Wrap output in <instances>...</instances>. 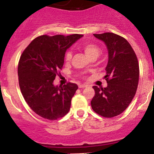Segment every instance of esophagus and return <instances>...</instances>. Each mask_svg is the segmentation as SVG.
Masks as SVG:
<instances>
[{
	"instance_id": "34e87169",
	"label": "esophagus",
	"mask_w": 154,
	"mask_h": 154,
	"mask_svg": "<svg viewBox=\"0 0 154 154\" xmlns=\"http://www.w3.org/2000/svg\"><path fill=\"white\" fill-rule=\"evenodd\" d=\"M85 87H87V85H85V84H81V85H79V89H83V88H85Z\"/></svg>"
}]
</instances>
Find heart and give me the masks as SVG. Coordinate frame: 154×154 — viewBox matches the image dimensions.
Listing matches in <instances>:
<instances>
[{"mask_svg": "<svg viewBox=\"0 0 154 154\" xmlns=\"http://www.w3.org/2000/svg\"><path fill=\"white\" fill-rule=\"evenodd\" d=\"M82 48L85 53V55L89 57V58H97L98 55L100 53V48L98 45L93 43H84L82 46ZM72 57V51H67L65 54V61L66 62H69L71 61V58Z\"/></svg>", "mask_w": 154, "mask_h": 154, "instance_id": "b5f03b06", "label": "heart"}]
</instances>
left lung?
Returning a JSON list of instances; mask_svg holds the SVG:
<instances>
[{
    "label": "left lung",
    "mask_w": 154,
    "mask_h": 154,
    "mask_svg": "<svg viewBox=\"0 0 154 154\" xmlns=\"http://www.w3.org/2000/svg\"><path fill=\"white\" fill-rule=\"evenodd\" d=\"M103 41L109 51L106 75L107 87L94 85L95 96L91 101L94 112L106 118L119 115L129 106L137 92L140 68L136 53L122 36L111 32L93 34Z\"/></svg>",
    "instance_id": "obj_1"
}]
</instances>
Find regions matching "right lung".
<instances>
[{
    "mask_svg": "<svg viewBox=\"0 0 154 154\" xmlns=\"http://www.w3.org/2000/svg\"><path fill=\"white\" fill-rule=\"evenodd\" d=\"M82 37L41 35L21 54L17 66L20 89L27 104L41 117L56 120L69 112L78 85L68 82L55 87L53 81L63 67L66 50Z\"/></svg>",
    "mask_w": 154,
    "mask_h": 154,
    "instance_id": "add662e5",
    "label": "right lung"
}]
</instances>
